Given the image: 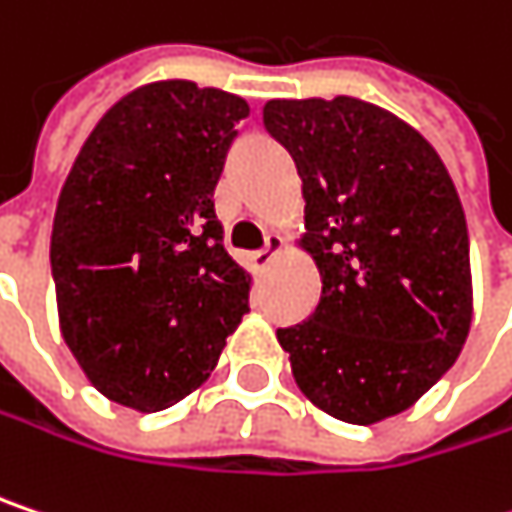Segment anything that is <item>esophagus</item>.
<instances>
[{
	"label": "esophagus",
	"mask_w": 512,
	"mask_h": 512,
	"mask_svg": "<svg viewBox=\"0 0 512 512\" xmlns=\"http://www.w3.org/2000/svg\"><path fill=\"white\" fill-rule=\"evenodd\" d=\"M281 249H284V240H281L278 234H269V237H266V246H263L260 252H255L249 260H252V266H255L257 272H263V269L272 263V257L278 255Z\"/></svg>",
	"instance_id": "34e87169"
}]
</instances>
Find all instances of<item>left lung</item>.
Wrapping results in <instances>:
<instances>
[{
  "label": "left lung",
  "instance_id": "obj_1",
  "mask_svg": "<svg viewBox=\"0 0 512 512\" xmlns=\"http://www.w3.org/2000/svg\"><path fill=\"white\" fill-rule=\"evenodd\" d=\"M263 128L296 163L316 310L278 328L319 410L372 425L413 407L454 366L472 322L469 231L434 146L351 99H272Z\"/></svg>",
  "mask_w": 512,
  "mask_h": 512
}]
</instances>
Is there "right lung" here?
Instances as JSON below:
<instances>
[{
  "label": "right lung",
  "mask_w": 512,
  "mask_h": 512,
  "mask_svg": "<svg viewBox=\"0 0 512 512\" xmlns=\"http://www.w3.org/2000/svg\"><path fill=\"white\" fill-rule=\"evenodd\" d=\"M246 99L193 81L137 87L99 119L52 225L61 334L90 384L158 413L202 387L249 313L213 187Z\"/></svg>",
  "instance_id": "obj_1"
}]
</instances>
